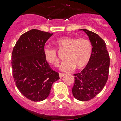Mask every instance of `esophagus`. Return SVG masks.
<instances>
[{
	"instance_id": "esophagus-1",
	"label": "esophagus",
	"mask_w": 121,
	"mask_h": 121,
	"mask_svg": "<svg viewBox=\"0 0 121 121\" xmlns=\"http://www.w3.org/2000/svg\"><path fill=\"white\" fill-rule=\"evenodd\" d=\"M64 75H65V74H64V73H59V76H60V78H62V77H63L64 76Z\"/></svg>"
}]
</instances>
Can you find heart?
<instances>
[{
    "instance_id": "1",
    "label": "heart",
    "mask_w": 121,
    "mask_h": 121,
    "mask_svg": "<svg viewBox=\"0 0 121 121\" xmlns=\"http://www.w3.org/2000/svg\"><path fill=\"white\" fill-rule=\"evenodd\" d=\"M59 50H66L65 60L60 65V70L65 72L73 71L75 67L80 69L88 64L92 54L93 46L91 41L86 38L62 37L55 41ZM46 60L54 66L59 63L57 50L45 46L43 50Z\"/></svg>"
}]
</instances>
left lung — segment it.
Segmentation results:
<instances>
[{"label": "left lung", "instance_id": "left-lung-1", "mask_svg": "<svg viewBox=\"0 0 121 121\" xmlns=\"http://www.w3.org/2000/svg\"><path fill=\"white\" fill-rule=\"evenodd\" d=\"M81 30L88 36L93 50L88 64L81 72L74 74L72 92L77 99L84 101L92 99L105 86L109 75L110 58L103 39L92 31Z\"/></svg>", "mask_w": 121, "mask_h": 121}]
</instances>
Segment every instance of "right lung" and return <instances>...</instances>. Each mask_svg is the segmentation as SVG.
Segmentation results:
<instances>
[{"instance_id": "add662e5", "label": "right lung", "mask_w": 121, "mask_h": 121, "mask_svg": "<svg viewBox=\"0 0 121 121\" xmlns=\"http://www.w3.org/2000/svg\"><path fill=\"white\" fill-rule=\"evenodd\" d=\"M53 33L32 29L23 34L12 54V74L22 94L31 101H41L50 93L59 74L46 60L43 50Z\"/></svg>"}]
</instances>
